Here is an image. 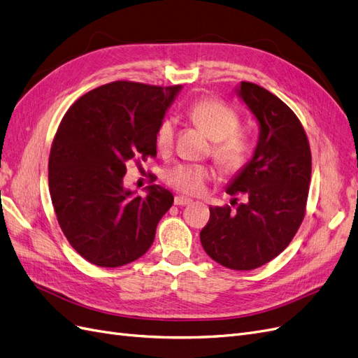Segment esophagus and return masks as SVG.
I'll return each mask as SVG.
<instances>
[{
  "label": "esophagus",
  "mask_w": 358,
  "mask_h": 358,
  "mask_svg": "<svg viewBox=\"0 0 358 358\" xmlns=\"http://www.w3.org/2000/svg\"><path fill=\"white\" fill-rule=\"evenodd\" d=\"M192 203V199L190 198H184V196H176L174 198V205L177 206H184V205H190Z\"/></svg>",
  "instance_id": "1"
}]
</instances>
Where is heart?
I'll return each instance as SVG.
<instances>
[{
    "label": "heart",
    "mask_w": 358,
    "mask_h": 358,
    "mask_svg": "<svg viewBox=\"0 0 358 358\" xmlns=\"http://www.w3.org/2000/svg\"><path fill=\"white\" fill-rule=\"evenodd\" d=\"M187 116L213 140L211 156L226 174H238L247 166L251 156L250 138L241 132L239 114L220 99L206 98L193 102ZM176 120L165 117L157 124L155 143L160 152H168L174 144ZM165 181L178 192L196 194L203 189L213 169L198 164H178L166 169Z\"/></svg>",
    "instance_id": "obj_1"
}]
</instances>
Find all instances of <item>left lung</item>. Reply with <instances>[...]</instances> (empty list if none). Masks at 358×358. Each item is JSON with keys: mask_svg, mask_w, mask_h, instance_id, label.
Instances as JSON below:
<instances>
[{"mask_svg": "<svg viewBox=\"0 0 358 358\" xmlns=\"http://www.w3.org/2000/svg\"><path fill=\"white\" fill-rule=\"evenodd\" d=\"M239 98L255 114L260 136L252 159L230 182L244 203L210 206L201 244L213 260L234 271L263 266L282 252L301 227L310 181V148L301 120L264 87L242 82Z\"/></svg>", "mask_w": 358, "mask_h": 358, "instance_id": "left-lung-1", "label": "left lung"}]
</instances>
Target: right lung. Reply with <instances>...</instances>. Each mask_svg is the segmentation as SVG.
Instances as JSON below:
<instances>
[{
	"mask_svg": "<svg viewBox=\"0 0 358 358\" xmlns=\"http://www.w3.org/2000/svg\"><path fill=\"white\" fill-rule=\"evenodd\" d=\"M180 85L113 82L78 98L65 113L49 156L50 198L65 238L101 268L145 255L160 218L174 203L164 187L145 198L124 189L126 164L156 156L155 134Z\"/></svg>",
	"mask_w": 358,
	"mask_h": 358,
	"instance_id": "right-lung-1",
	"label": "right lung"
}]
</instances>
